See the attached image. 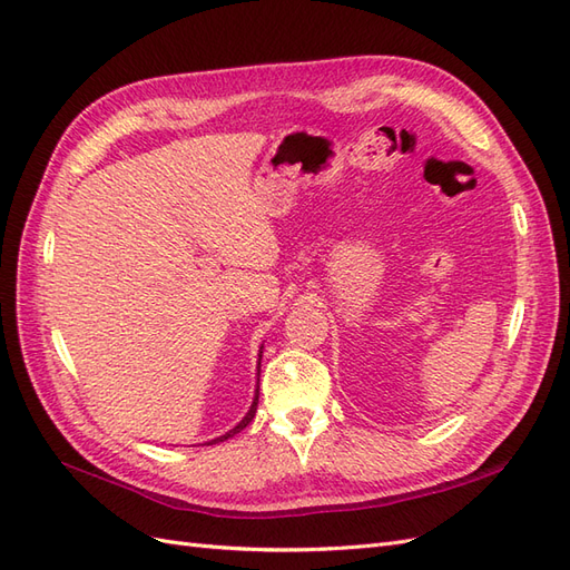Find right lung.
Returning a JSON list of instances; mask_svg holds the SVG:
<instances>
[{"label":"right lung","instance_id":"1","mask_svg":"<svg viewBox=\"0 0 570 570\" xmlns=\"http://www.w3.org/2000/svg\"><path fill=\"white\" fill-rule=\"evenodd\" d=\"M258 364H262V354H258ZM256 404H258V385H256V396H254V402H252V406H249V411H247V416L239 421L233 430H228L226 435H220V438H216V440H212L209 444H216V442H223V440H228V438H233V435H237L239 430H245L249 423H252V419H254V413H256Z\"/></svg>","mask_w":570,"mask_h":570}]
</instances>
